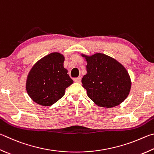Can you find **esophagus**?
Returning a JSON list of instances; mask_svg holds the SVG:
<instances>
[{"mask_svg":"<svg viewBox=\"0 0 154 154\" xmlns=\"http://www.w3.org/2000/svg\"><path fill=\"white\" fill-rule=\"evenodd\" d=\"M74 82L76 83H80L81 82H82V78H81V77H78L77 78H75V79H74Z\"/></svg>","mask_w":154,"mask_h":154,"instance_id":"34e87169","label":"esophagus"}]
</instances>
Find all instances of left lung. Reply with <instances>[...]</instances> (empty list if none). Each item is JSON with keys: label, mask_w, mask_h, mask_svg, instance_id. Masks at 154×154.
I'll list each match as a JSON object with an SVG mask.
<instances>
[{"label": "left lung", "mask_w": 154, "mask_h": 154, "mask_svg": "<svg viewBox=\"0 0 154 154\" xmlns=\"http://www.w3.org/2000/svg\"><path fill=\"white\" fill-rule=\"evenodd\" d=\"M87 62L83 87L97 106L113 108L124 102L130 93L131 80L125 66L115 58L103 53L81 54Z\"/></svg>", "instance_id": "obj_1"}]
</instances>
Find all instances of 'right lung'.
Segmentation results:
<instances>
[{
	"label": "right lung",
	"mask_w": 154,
	"mask_h": 154,
	"mask_svg": "<svg viewBox=\"0 0 154 154\" xmlns=\"http://www.w3.org/2000/svg\"><path fill=\"white\" fill-rule=\"evenodd\" d=\"M65 56L52 52L37 61L27 75V93L33 102L41 106H51L60 99L73 81L64 67Z\"/></svg>",
	"instance_id": "1"
}]
</instances>
